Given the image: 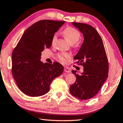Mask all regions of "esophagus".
<instances>
[{
	"label": "esophagus",
	"instance_id": "34e87169",
	"mask_svg": "<svg viewBox=\"0 0 123 123\" xmlns=\"http://www.w3.org/2000/svg\"><path fill=\"white\" fill-rule=\"evenodd\" d=\"M64 71H65V72L69 73V72H71V69H69L68 67H65V68H64Z\"/></svg>",
	"mask_w": 123,
	"mask_h": 123
}]
</instances>
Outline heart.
<instances>
[{"label":"heart","mask_w":123,"mask_h":123,"mask_svg":"<svg viewBox=\"0 0 123 123\" xmlns=\"http://www.w3.org/2000/svg\"><path fill=\"white\" fill-rule=\"evenodd\" d=\"M63 34L65 37L71 44H72L73 47H77L78 41L80 38V33L79 31L73 27H67L63 31ZM57 38V35L55 34L52 36L51 43L54 45ZM71 55L66 52H61L57 55V57L61 63H66L67 60L70 58Z\"/></svg>","instance_id":"obj_1"}]
</instances>
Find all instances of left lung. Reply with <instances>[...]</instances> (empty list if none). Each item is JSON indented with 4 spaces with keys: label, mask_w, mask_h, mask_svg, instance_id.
<instances>
[{
    "label": "left lung",
    "mask_w": 123,
    "mask_h": 123,
    "mask_svg": "<svg viewBox=\"0 0 123 123\" xmlns=\"http://www.w3.org/2000/svg\"><path fill=\"white\" fill-rule=\"evenodd\" d=\"M83 34L84 41L74 57L75 63L83 66L81 74L72 72L76 77V82L71 85L70 93L80 100L94 97L100 91L108 76V60L103 42L96 29L85 23H72Z\"/></svg>",
    "instance_id": "1"
}]
</instances>
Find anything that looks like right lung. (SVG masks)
<instances>
[{
  "label": "right lung",
  "instance_id": "right-lung-1",
  "mask_svg": "<svg viewBox=\"0 0 123 123\" xmlns=\"http://www.w3.org/2000/svg\"><path fill=\"white\" fill-rule=\"evenodd\" d=\"M65 21L42 20L27 28L12 53V72L22 92L31 97H39L50 91L54 78L60 76L63 66L41 61V52L50 48L52 36Z\"/></svg>",
  "mask_w": 123,
  "mask_h": 123
}]
</instances>
